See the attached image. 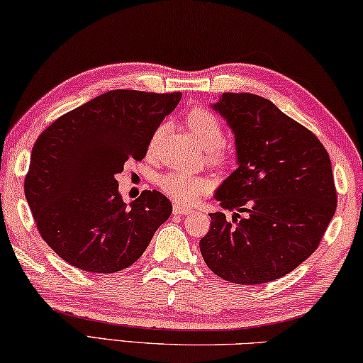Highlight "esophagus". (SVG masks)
I'll list each match as a JSON object with an SVG mask.
<instances>
[{
  "label": "esophagus",
  "mask_w": 363,
  "mask_h": 363,
  "mask_svg": "<svg viewBox=\"0 0 363 363\" xmlns=\"http://www.w3.org/2000/svg\"><path fill=\"white\" fill-rule=\"evenodd\" d=\"M174 213H178V216H188V213H191V209L180 204H174Z\"/></svg>",
  "instance_id": "34e87169"
}]
</instances>
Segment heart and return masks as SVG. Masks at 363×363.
<instances>
[{"instance_id":"heart-1","label":"heart","mask_w":363,"mask_h":363,"mask_svg":"<svg viewBox=\"0 0 363 363\" xmlns=\"http://www.w3.org/2000/svg\"><path fill=\"white\" fill-rule=\"evenodd\" d=\"M185 123L189 132L193 133L194 140L206 147L207 157L212 164L222 165L228 162L230 147L223 143L225 130L220 118L211 109L196 106L186 112ZM160 133H162V127L157 128L154 133L151 146L156 145ZM157 185L170 199L180 204H194L211 188L207 178L185 170H172L169 174L160 175L157 178Z\"/></svg>"}]
</instances>
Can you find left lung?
Here are the masks:
<instances>
[{"label": "left lung", "instance_id": "1", "mask_svg": "<svg viewBox=\"0 0 363 363\" xmlns=\"http://www.w3.org/2000/svg\"><path fill=\"white\" fill-rule=\"evenodd\" d=\"M212 108L235 133L238 169L216 191L235 213L231 222L211 213L201 254L227 281L278 280L312 255L335 216L330 156L311 130L257 94L223 93Z\"/></svg>", "mask_w": 363, "mask_h": 363}]
</instances>
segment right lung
<instances>
[{
    "mask_svg": "<svg viewBox=\"0 0 363 363\" xmlns=\"http://www.w3.org/2000/svg\"><path fill=\"white\" fill-rule=\"evenodd\" d=\"M182 93L112 90L67 112L35 141L23 182L43 240L65 262L114 273L138 260L172 213L162 193L127 206L116 175L141 160Z\"/></svg>",
    "mask_w": 363,
    "mask_h": 363,
    "instance_id": "1",
    "label": "right lung"
}]
</instances>
